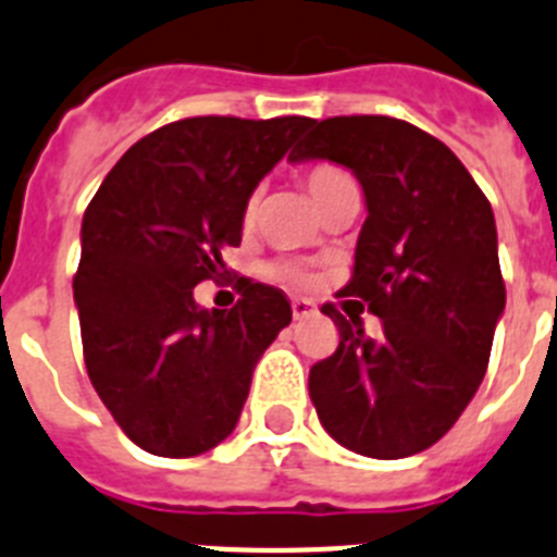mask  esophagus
<instances>
[{
  "label": "esophagus",
  "mask_w": 557,
  "mask_h": 557,
  "mask_svg": "<svg viewBox=\"0 0 557 557\" xmlns=\"http://www.w3.org/2000/svg\"><path fill=\"white\" fill-rule=\"evenodd\" d=\"M315 312H319V310L312 307V301H307V298H293V319H296V321L312 319Z\"/></svg>",
  "instance_id": "obj_1"
}]
</instances>
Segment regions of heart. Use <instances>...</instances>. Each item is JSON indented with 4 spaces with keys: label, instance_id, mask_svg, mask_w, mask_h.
<instances>
[{
    "label": "heart",
    "instance_id": "1",
    "mask_svg": "<svg viewBox=\"0 0 557 557\" xmlns=\"http://www.w3.org/2000/svg\"><path fill=\"white\" fill-rule=\"evenodd\" d=\"M350 185H352L350 173H344V170L335 168V164H315V168H310L305 173L307 193H310L312 201H315L319 207L327 205L335 193H342L344 187H350ZM250 213H252V205L247 207V215H250ZM278 275H284L287 282H296V284L305 278V275L298 273V270H289V268L278 270Z\"/></svg>",
    "mask_w": 557,
    "mask_h": 557
}]
</instances>
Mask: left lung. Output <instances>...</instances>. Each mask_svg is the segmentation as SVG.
<instances>
[{"label":"left lung","mask_w":557,"mask_h":557,"mask_svg":"<svg viewBox=\"0 0 557 557\" xmlns=\"http://www.w3.org/2000/svg\"><path fill=\"white\" fill-rule=\"evenodd\" d=\"M330 159L367 201L350 284L384 333L324 305L338 347L312 364L310 398L342 447L407 458L433 447L484 381L507 289L493 207L444 141L389 116L315 122L289 162Z\"/></svg>","instance_id":"8db88e82"}]
</instances>
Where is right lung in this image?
<instances>
[{
    "instance_id": "obj_1",
    "label": "right lung",
    "mask_w": 557,
    "mask_h": 557,
    "mask_svg": "<svg viewBox=\"0 0 557 557\" xmlns=\"http://www.w3.org/2000/svg\"><path fill=\"white\" fill-rule=\"evenodd\" d=\"M312 124L307 116H193L164 124L113 164L82 219L73 275L90 384L124 435L190 458L238 424L252 370L293 319L282 289L238 278L233 310L193 287L227 278L247 199Z\"/></svg>"
}]
</instances>
